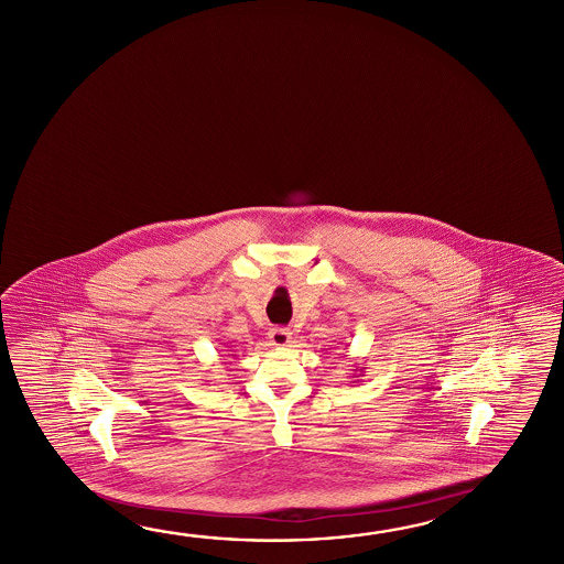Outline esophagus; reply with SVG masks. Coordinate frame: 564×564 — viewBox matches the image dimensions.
Here are the masks:
<instances>
[{"mask_svg":"<svg viewBox=\"0 0 564 564\" xmlns=\"http://www.w3.org/2000/svg\"><path fill=\"white\" fill-rule=\"evenodd\" d=\"M269 340L273 346H289L291 344V333L286 328H271Z\"/></svg>","mask_w":564,"mask_h":564,"instance_id":"esophagus-1","label":"esophagus"}]
</instances>
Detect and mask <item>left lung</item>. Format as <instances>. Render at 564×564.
<instances>
[{"label": "left lung", "mask_w": 564, "mask_h": 564, "mask_svg": "<svg viewBox=\"0 0 564 564\" xmlns=\"http://www.w3.org/2000/svg\"><path fill=\"white\" fill-rule=\"evenodd\" d=\"M354 371H360V373H361V371H364V368H361V370H354ZM351 378H354V376H351ZM356 378H358V376H356Z\"/></svg>", "instance_id": "8db88e82"}]
</instances>
